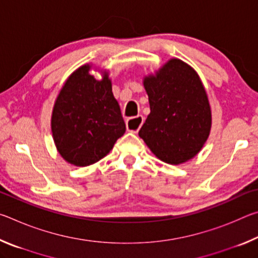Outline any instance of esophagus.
<instances>
[{
    "mask_svg": "<svg viewBox=\"0 0 258 258\" xmlns=\"http://www.w3.org/2000/svg\"><path fill=\"white\" fill-rule=\"evenodd\" d=\"M143 124V117L138 116V117H132V118H128L126 120V127L132 133H138L140 127H141Z\"/></svg>",
    "mask_w": 258,
    "mask_h": 258,
    "instance_id": "obj_1",
    "label": "esophagus"
}]
</instances>
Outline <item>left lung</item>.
Masks as SVG:
<instances>
[{"label":"left lung","mask_w":258,"mask_h":258,"mask_svg":"<svg viewBox=\"0 0 258 258\" xmlns=\"http://www.w3.org/2000/svg\"><path fill=\"white\" fill-rule=\"evenodd\" d=\"M150 113L139 131L160 160L178 165L198 154L209 135L211 107L198 74L169 60L156 76L145 78Z\"/></svg>","instance_id":"obj_1"}]
</instances>
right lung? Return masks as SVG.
<instances>
[{
  "instance_id": "right-lung-1",
  "label": "right lung",
  "mask_w": 258,
  "mask_h": 258,
  "mask_svg": "<svg viewBox=\"0 0 258 258\" xmlns=\"http://www.w3.org/2000/svg\"><path fill=\"white\" fill-rule=\"evenodd\" d=\"M89 71L90 66H83L69 76L52 112L56 149L76 166L103 158L126 131L111 82L107 75L97 81Z\"/></svg>"
}]
</instances>
